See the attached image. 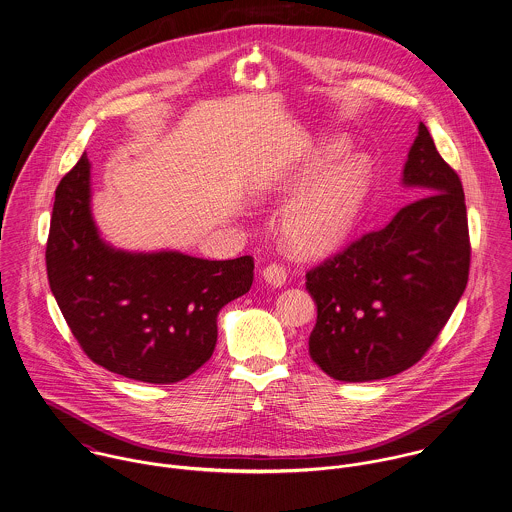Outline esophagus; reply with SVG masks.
Segmentation results:
<instances>
[{
	"mask_svg": "<svg viewBox=\"0 0 512 512\" xmlns=\"http://www.w3.org/2000/svg\"><path fill=\"white\" fill-rule=\"evenodd\" d=\"M262 278L266 279V283H270L272 287H281L285 283V279H287V274L278 264H270V266L264 268Z\"/></svg>",
	"mask_w": 512,
	"mask_h": 512,
	"instance_id": "esophagus-1",
	"label": "esophagus"
}]
</instances>
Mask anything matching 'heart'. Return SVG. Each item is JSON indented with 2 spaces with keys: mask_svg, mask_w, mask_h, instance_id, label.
Segmentation results:
<instances>
[{
  "mask_svg": "<svg viewBox=\"0 0 512 512\" xmlns=\"http://www.w3.org/2000/svg\"><path fill=\"white\" fill-rule=\"evenodd\" d=\"M342 152L340 142L325 144L279 182V193L303 187L281 217L283 240L295 254L319 256L338 248L362 213L370 168L360 154H348L331 165Z\"/></svg>",
  "mask_w": 512,
  "mask_h": 512,
  "instance_id": "b5f03b06",
  "label": "heart"
}]
</instances>
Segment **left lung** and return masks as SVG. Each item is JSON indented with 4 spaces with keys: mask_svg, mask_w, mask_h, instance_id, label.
Listing matches in <instances>:
<instances>
[{
    "mask_svg": "<svg viewBox=\"0 0 512 512\" xmlns=\"http://www.w3.org/2000/svg\"><path fill=\"white\" fill-rule=\"evenodd\" d=\"M401 186L417 199L307 274L317 305L309 354L332 379L362 383L405 372L464 295L471 254L464 187L424 123Z\"/></svg>",
    "mask_w": 512,
    "mask_h": 512,
    "instance_id": "obj_1",
    "label": "left lung"
}]
</instances>
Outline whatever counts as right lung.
Instances as JSON below:
<instances>
[{
  "mask_svg": "<svg viewBox=\"0 0 512 512\" xmlns=\"http://www.w3.org/2000/svg\"><path fill=\"white\" fill-rule=\"evenodd\" d=\"M47 272L90 360L135 381L176 383L213 356L219 311L248 293L254 260L115 248L93 221L92 164L84 152L56 187Z\"/></svg>",
  "mask_w": 512,
  "mask_h": 512,
  "instance_id": "obj_1",
  "label": "right lung"
}]
</instances>
